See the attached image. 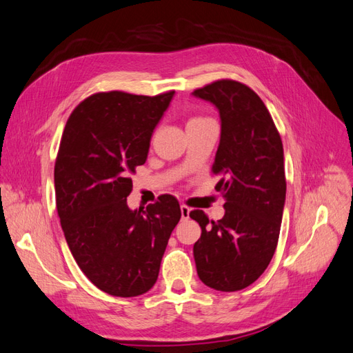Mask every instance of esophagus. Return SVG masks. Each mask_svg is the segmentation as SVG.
Masks as SVG:
<instances>
[{"label": "esophagus", "mask_w": 353, "mask_h": 353, "mask_svg": "<svg viewBox=\"0 0 353 353\" xmlns=\"http://www.w3.org/2000/svg\"><path fill=\"white\" fill-rule=\"evenodd\" d=\"M190 208H187V206H184V205H181V218L183 219H188L190 218Z\"/></svg>", "instance_id": "34e87169"}]
</instances>
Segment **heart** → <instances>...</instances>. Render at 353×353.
Returning <instances> with one entry per match:
<instances>
[{
  "instance_id": "1",
  "label": "heart",
  "mask_w": 353,
  "mask_h": 353,
  "mask_svg": "<svg viewBox=\"0 0 353 353\" xmlns=\"http://www.w3.org/2000/svg\"><path fill=\"white\" fill-rule=\"evenodd\" d=\"M193 121H199V119H193Z\"/></svg>"
}]
</instances>
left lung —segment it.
Returning a JSON list of instances; mask_svg holds the SVG:
<instances>
[{"label":"left lung","instance_id":"obj_1","mask_svg":"<svg viewBox=\"0 0 353 353\" xmlns=\"http://www.w3.org/2000/svg\"><path fill=\"white\" fill-rule=\"evenodd\" d=\"M216 108L221 138L212 165L225 215L209 222L190 216L201 236L193 253L199 279L219 292L243 290L268 268L279 243L285 203L284 152L279 131L259 95L222 79L193 92Z\"/></svg>","mask_w":353,"mask_h":353}]
</instances>
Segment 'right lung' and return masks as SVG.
Instances as JSON below:
<instances>
[{
  "label": "right lung",
  "instance_id": "right-lung-1",
  "mask_svg": "<svg viewBox=\"0 0 353 353\" xmlns=\"http://www.w3.org/2000/svg\"><path fill=\"white\" fill-rule=\"evenodd\" d=\"M174 94H94L73 110L63 131L54 168L61 228L82 272L112 296L150 290L181 218L179 203L169 194L145 209L132 210L126 203L130 174L145 163Z\"/></svg>",
  "mask_w": 353,
  "mask_h": 353
}]
</instances>
